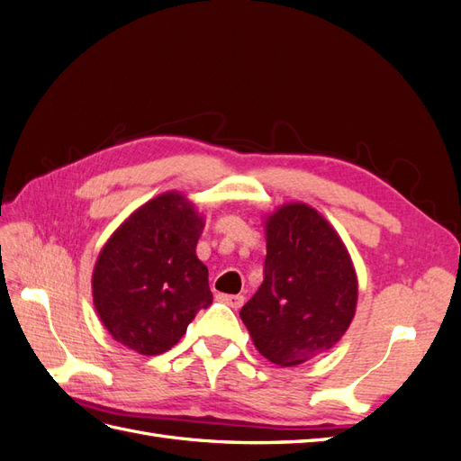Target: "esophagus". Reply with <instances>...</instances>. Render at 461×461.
<instances>
[{
  "mask_svg": "<svg viewBox=\"0 0 461 461\" xmlns=\"http://www.w3.org/2000/svg\"><path fill=\"white\" fill-rule=\"evenodd\" d=\"M217 298H219V302L230 305V308H234V310L242 308V303H244V296L242 294H219Z\"/></svg>",
  "mask_w": 461,
  "mask_h": 461,
  "instance_id": "obj_1",
  "label": "esophagus"
}]
</instances>
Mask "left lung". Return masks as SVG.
Returning a JSON list of instances; mask_svg holds the SVG:
<instances>
[{
	"mask_svg": "<svg viewBox=\"0 0 461 461\" xmlns=\"http://www.w3.org/2000/svg\"><path fill=\"white\" fill-rule=\"evenodd\" d=\"M356 302L354 265L329 222L303 203L271 215L263 283L240 310L259 354L281 367L325 354L350 327Z\"/></svg>",
	"mask_w": 461,
	"mask_h": 461,
	"instance_id": "left-lung-1",
	"label": "left lung"
}]
</instances>
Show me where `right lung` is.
<instances>
[{
  "instance_id": "add662e5",
  "label": "right lung",
  "mask_w": 461,
  "mask_h": 461,
  "mask_svg": "<svg viewBox=\"0 0 461 461\" xmlns=\"http://www.w3.org/2000/svg\"><path fill=\"white\" fill-rule=\"evenodd\" d=\"M203 221L180 194H163L122 222L97 258L92 288L111 337L144 356L163 354L212 305L196 256Z\"/></svg>"
}]
</instances>
